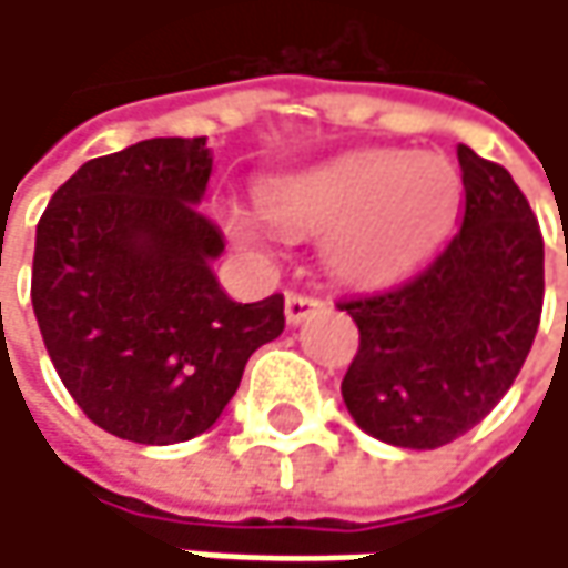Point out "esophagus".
<instances>
[{"label":"esophagus","instance_id":"1","mask_svg":"<svg viewBox=\"0 0 568 568\" xmlns=\"http://www.w3.org/2000/svg\"><path fill=\"white\" fill-rule=\"evenodd\" d=\"M318 308H322V298H315V295H305V292H288L285 295V322L288 325H298L302 318H308Z\"/></svg>","mask_w":568,"mask_h":568}]
</instances>
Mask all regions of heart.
Returning <instances> with one entry per match:
<instances>
[{"label": "heart", "instance_id": "obj_1", "mask_svg": "<svg viewBox=\"0 0 568 568\" xmlns=\"http://www.w3.org/2000/svg\"><path fill=\"white\" fill-rule=\"evenodd\" d=\"M460 173L440 154L355 151L260 186L263 220L285 236H322V260L345 283H388L417 266L450 230ZM240 240L256 226L233 213Z\"/></svg>", "mask_w": 568, "mask_h": 568}]
</instances>
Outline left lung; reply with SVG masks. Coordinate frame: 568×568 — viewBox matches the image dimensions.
Wrapping results in <instances>:
<instances>
[{"mask_svg": "<svg viewBox=\"0 0 568 568\" xmlns=\"http://www.w3.org/2000/svg\"><path fill=\"white\" fill-rule=\"evenodd\" d=\"M464 223L407 283L338 302L358 325L342 397L395 447L434 450L480 424L516 382L542 315V233L500 164L457 148Z\"/></svg>", "mask_w": 568, "mask_h": 568, "instance_id": "1", "label": "left lung"}]
</instances>
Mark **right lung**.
<instances>
[{"mask_svg":"<svg viewBox=\"0 0 568 568\" xmlns=\"http://www.w3.org/2000/svg\"><path fill=\"white\" fill-rule=\"evenodd\" d=\"M206 138H154L71 173L36 230L32 308L61 385L108 434L180 444L216 424L283 295L233 302L223 233L196 210Z\"/></svg>","mask_w":568,"mask_h":568,"instance_id":"1","label":"right lung"}]
</instances>
